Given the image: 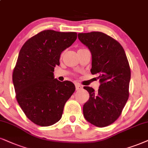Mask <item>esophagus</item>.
I'll return each mask as SVG.
<instances>
[{
    "instance_id": "esophagus-1",
    "label": "esophagus",
    "mask_w": 148,
    "mask_h": 148,
    "mask_svg": "<svg viewBox=\"0 0 148 148\" xmlns=\"http://www.w3.org/2000/svg\"><path fill=\"white\" fill-rule=\"evenodd\" d=\"M83 87L81 85H80L79 84H76V90H79V89H81Z\"/></svg>"
}]
</instances>
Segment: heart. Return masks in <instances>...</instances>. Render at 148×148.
I'll return each instance as SVG.
<instances>
[{"mask_svg":"<svg viewBox=\"0 0 148 148\" xmlns=\"http://www.w3.org/2000/svg\"><path fill=\"white\" fill-rule=\"evenodd\" d=\"M80 50H81V49H80ZM63 55V54H62V55H61V56H62Z\"/></svg>","mask_w":148,"mask_h":148,"instance_id":"obj_1","label":"heart"}]
</instances>
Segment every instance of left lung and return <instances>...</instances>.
<instances>
[{"label":"left lung","mask_w":148,"mask_h":148,"mask_svg":"<svg viewBox=\"0 0 148 148\" xmlns=\"http://www.w3.org/2000/svg\"><path fill=\"white\" fill-rule=\"evenodd\" d=\"M79 40L92 55L91 73L97 74L100 85L95 92L84 87L89 99L83 106L87 121L98 127L109 126L118 119L129 97L130 68L121 45L108 35L98 31L78 33Z\"/></svg>","instance_id":"8db88e82"}]
</instances>
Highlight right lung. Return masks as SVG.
<instances>
[{"label": "right lung", "mask_w": 148, "mask_h": 148, "mask_svg": "<svg viewBox=\"0 0 148 148\" xmlns=\"http://www.w3.org/2000/svg\"><path fill=\"white\" fill-rule=\"evenodd\" d=\"M77 38L75 32L45 30L29 39L13 71L16 100L34 124L49 126L60 120L65 102L75 91L72 82L54 78L60 55Z\"/></svg>", "instance_id": "1"}]
</instances>
